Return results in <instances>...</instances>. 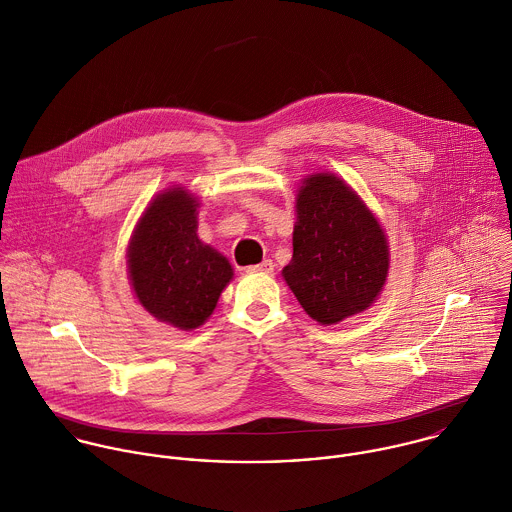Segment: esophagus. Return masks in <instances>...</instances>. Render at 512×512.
<instances>
[{"label": "esophagus", "mask_w": 512, "mask_h": 512, "mask_svg": "<svg viewBox=\"0 0 512 512\" xmlns=\"http://www.w3.org/2000/svg\"><path fill=\"white\" fill-rule=\"evenodd\" d=\"M273 269H275V265H273V261H271V259H265V261H261L259 265L247 267V271H249V273H263V275H271V273H273Z\"/></svg>", "instance_id": "esophagus-1"}]
</instances>
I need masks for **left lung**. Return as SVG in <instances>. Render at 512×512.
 <instances>
[{"mask_svg":"<svg viewBox=\"0 0 512 512\" xmlns=\"http://www.w3.org/2000/svg\"><path fill=\"white\" fill-rule=\"evenodd\" d=\"M389 271L385 233L361 199L335 175L317 173L297 195L293 259L283 277L321 325L365 311Z\"/></svg>","mask_w":512,"mask_h":512,"instance_id":"8db88e82","label":"left lung"}]
</instances>
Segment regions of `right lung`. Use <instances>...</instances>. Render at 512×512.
Instances as JSON below:
<instances>
[{
	"instance_id": "add662e5",
	"label": "right lung",
	"mask_w": 512,
	"mask_h": 512,
	"mask_svg": "<svg viewBox=\"0 0 512 512\" xmlns=\"http://www.w3.org/2000/svg\"><path fill=\"white\" fill-rule=\"evenodd\" d=\"M197 203L183 189L159 195L129 245V277L139 303L183 331L213 313L233 277L229 261L197 237Z\"/></svg>"
}]
</instances>
